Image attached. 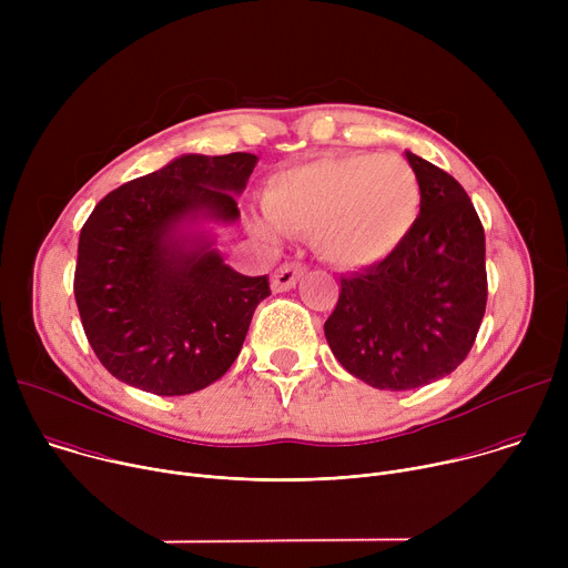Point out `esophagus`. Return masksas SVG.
<instances>
[{
  "mask_svg": "<svg viewBox=\"0 0 568 568\" xmlns=\"http://www.w3.org/2000/svg\"><path fill=\"white\" fill-rule=\"evenodd\" d=\"M305 267L301 263H283L274 274H272V290L274 292H287L296 285V281L303 276Z\"/></svg>",
  "mask_w": 568,
  "mask_h": 568,
  "instance_id": "1",
  "label": "esophagus"
}]
</instances>
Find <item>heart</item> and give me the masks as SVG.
Listing matches in <instances>:
<instances>
[{
  "label": "heart",
  "mask_w": 568,
  "mask_h": 568,
  "mask_svg": "<svg viewBox=\"0 0 568 568\" xmlns=\"http://www.w3.org/2000/svg\"><path fill=\"white\" fill-rule=\"evenodd\" d=\"M263 209L272 226L312 235L316 254L337 270L388 258L420 211V184L399 156L326 154L270 178Z\"/></svg>",
  "instance_id": "heart-1"
}]
</instances>
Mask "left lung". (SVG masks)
<instances>
[{
    "label": "left lung",
    "instance_id": "obj_1",
    "mask_svg": "<svg viewBox=\"0 0 568 568\" xmlns=\"http://www.w3.org/2000/svg\"><path fill=\"white\" fill-rule=\"evenodd\" d=\"M420 215L382 263L342 276L326 339L357 379L407 390L449 375L471 351L488 303L485 233L465 189L407 152Z\"/></svg>",
    "mask_w": 568,
    "mask_h": 568
}]
</instances>
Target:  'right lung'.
<instances>
[{
	"label": "right lung",
	"instance_id": "add662e5",
	"mask_svg": "<svg viewBox=\"0 0 568 568\" xmlns=\"http://www.w3.org/2000/svg\"><path fill=\"white\" fill-rule=\"evenodd\" d=\"M258 156L184 154L108 193L80 229L75 305L99 362L154 395L220 379L247 337L267 276H242L215 250H184L173 229L206 213L240 215L235 195Z\"/></svg>",
	"mask_w": 568,
	"mask_h": 568
}]
</instances>
